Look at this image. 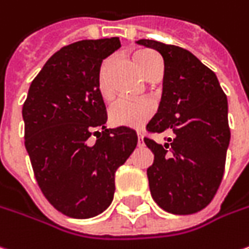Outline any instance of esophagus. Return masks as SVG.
Returning a JSON list of instances; mask_svg holds the SVG:
<instances>
[{
	"label": "esophagus",
	"instance_id": "esophagus-1",
	"mask_svg": "<svg viewBox=\"0 0 249 249\" xmlns=\"http://www.w3.org/2000/svg\"><path fill=\"white\" fill-rule=\"evenodd\" d=\"M138 145L142 146L143 145V135L141 132H138Z\"/></svg>",
	"mask_w": 249,
	"mask_h": 249
}]
</instances>
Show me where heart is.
I'll return each mask as SVG.
<instances>
[{
    "mask_svg": "<svg viewBox=\"0 0 249 249\" xmlns=\"http://www.w3.org/2000/svg\"><path fill=\"white\" fill-rule=\"evenodd\" d=\"M153 55H156V54L152 51H141L136 54V64H138V67H139L143 76L146 75L149 61ZM110 62H111L110 60H106L102 64L100 71H99V79H97L99 92H100L104 100H110L113 97V93H111V89H110L108 82H107V72H108ZM153 113H155V103L152 100H147V99H143V100L120 99L110 106L108 118H110V123L113 125L141 128L142 125L146 124L150 120Z\"/></svg>",
    "mask_w": 249,
    "mask_h": 249,
    "instance_id": "1",
    "label": "heart"
}]
</instances>
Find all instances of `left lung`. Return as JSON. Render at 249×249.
Wrapping results in <instances>:
<instances>
[{
    "label": "left lung",
    "instance_id": "obj_1",
    "mask_svg": "<svg viewBox=\"0 0 249 249\" xmlns=\"http://www.w3.org/2000/svg\"><path fill=\"white\" fill-rule=\"evenodd\" d=\"M136 43L164 61L161 100L146 128L174 132L164 145L145 139L155 155L147 168L152 198L168 213H196L222 182L230 143L227 97L216 73L188 50L146 38Z\"/></svg>",
    "mask_w": 249,
    "mask_h": 249
}]
</instances>
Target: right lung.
<instances>
[{
    "mask_svg": "<svg viewBox=\"0 0 249 249\" xmlns=\"http://www.w3.org/2000/svg\"><path fill=\"white\" fill-rule=\"evenodd\" d=\"M120 47L118 37L62 47L33 79L22 108L25 146L38 187L57 211L73 219L94 217L110 206L115 171L138 143L134 129L104 126L99 71ZM93 132L98 139L92 144Z\"/></svg>",
    "mask_w": 249,
    "mask_h": 249,
    "instance_id": "right-lung-1",
    "label": "right lung"
}]
</instances>
